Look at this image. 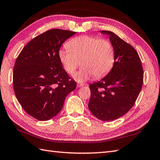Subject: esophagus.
Listing matches in <instances>:
<instances>
[{"label":"esophagus","mask_w":160,"mask_h":160,"mask_svg":"<svg viewBox=\"0 0 160 160\" xmlns=\"http://www.w3.org/2000/svg\"><path fill=\"white\" fill-rule=\"evenodd\" d=\"M84 85V84H82V83H78L77 84V87H83Z\"/></svg>","instance_id":"34e87169"}]
</instances>
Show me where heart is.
Returning a JSON list of instances; mask_svg holds the SVG:
<instances>
[{"label":"heart","mask_w":160,"mask_h":160,"mask_svg":"<svg viewBox=\"0 0 160 160\" xmlns=\"http://www.w3.org/2000/svg\"><path fill=\"white\" fill-rule=\"evenodd\" d=\"M58 55L65 71L73 76L80 64L83 66L74 76L78 82H83L95 76L101 78L111 70L114 62V50L112 43L105 39L83 35L67 43Z\"/></svg>","instance_id":"heart-1"}]
</instances>
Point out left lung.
Masks as SVG:
<instances>
[{
	"mask_svg": "<svg viewBox=\"0 0 160 160\" xmlns=\"http://www.w3.org/2000/svg\"><path fill=\"white\" fill-rule=\"evenodd\" d=\"M109 36L114 50V63L109 73L89 84V109L103 121L123 117L133 107L142 89L143 71L138 53L130 43L111 31H101Z\"/></svg>",
	"mask_w": 160,
	"mask_h": 160,
	"instance_id": "1",
	"label": "left lung"
}]
</instances>
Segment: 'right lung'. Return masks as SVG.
<instances>
[{
	"instance_id": "add662e5",
	"label": "right lung",
	"mask_w": 160,
	"mask_h": 160,
	"mask_svg": "<svg viewBox=\"0 0 160 160\" xmlns=\"http://www.w3.org/2000/svg\"><path fill=\"white\" fill-rule=\"evenodd\" d=\"M76 32L52 29L30 40L16 59L13 70L15 96L27 114L48 121L63 108L67 95L76 88L63 68L58 52Z\"/></svg>"
}]
</instances>
